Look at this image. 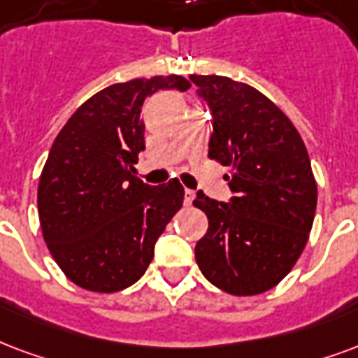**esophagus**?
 I'll return each mask as SVG.
<instances>
[{
  "label": "esophagus",
  "mask_w": 358,
  "mask_h": 358,
  "mask_svg": "<svg viewBox=\"0 0 358 358\" xmlns=\"http://www.w3.org/2000/svg\"><path fill=\"white\" fill-rule=\"evenodd\" d=\"M193 197H195V192H193V189H186V192H184V203H186V206L192 205Z\"/></svg>",
  "instance_id": "obj_1"
}]
</instances>
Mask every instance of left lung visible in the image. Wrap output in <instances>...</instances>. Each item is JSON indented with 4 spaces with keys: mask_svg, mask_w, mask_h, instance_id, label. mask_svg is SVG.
Here are the masks:
<instances>
[{
    "mask_svg": "<svg viewBox=\"0 0 358 358\" xmlns=\"http://www.w3.org/2000/svg\"><path fill=\"white\" fill-rule=\"evenodd\" d=\"M214 117L208 157L229 166V205L197 193L208 218L195 245L201 273L233 296L277 287L313 227L317 182L292 121L258 89L224 76H189Z\"/></svg>",
    "mask_w": 358,
    "mask_h": 358,
    "instance_id": "left-lung-1",
    "label": "left lung"
}]
</instances>
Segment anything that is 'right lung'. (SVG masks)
<instances>
[{"label": "right lung", "instance_id": "obj_1", "mask_svg": "<svg viewBox=\"0 0 358 358\" xmlns=\"http://www.w3.org/2000/svg\"><path fill=\"white\" fill-rule=\"evenodd\" d=\"M182 76L106 87L79 106L52 142L38 186V213L62 273L91 292L131 287L153 260V246L184 203L172 178L148 186L132 176L144 150L142 104L155 91L184 92Z\"/></svg>", "mask_w": 358, "mask_h": 358}]
</instances>
